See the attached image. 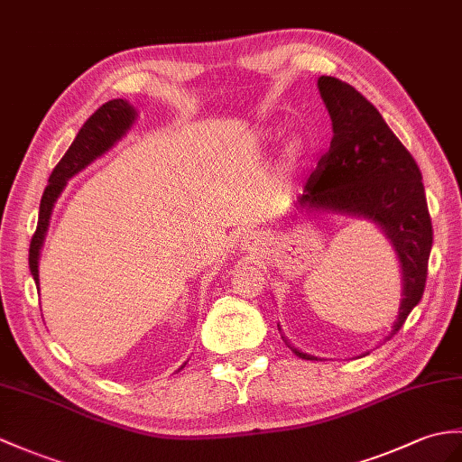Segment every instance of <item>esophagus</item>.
Here are the masks:
<instances>
[{
  "instance_id": "1",
  "label": "esophagus",
  "mask_w": 462,
  "mask_h": 462,
  "mask_svg": "<svg viewBox=\"0 0 462 462\" xmlns=\"http://www.w3.org/2000/svg\"><path fill=\"white\" fill-rule=\"evenodd\" d=\"M257 245H260V238H257L255 234H250V236H245V238L242 240V248L244 250H248V252H254Z\"/></svg>"
}]
</instances>
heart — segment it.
Segmentation results:
<instances>
[{
    "mask_svg": "<svg viewBox=\"0 0 462 462\" xmlns=\"http://www.w3.org/2000/svg\"><path fill=\"white\" fill-rule=\"evenodd\" d=\"M289 155H291L293 159H297L299 155H301V145L291 143V147H289Z\"/></svg>",
    "mask_w": 462,
    "mask_h": 462,
    "instance_id": "obj_1",
    "label": "heart"
}]
</instances>
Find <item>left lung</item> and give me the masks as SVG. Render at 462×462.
I'll use <instances>...</instances> for the list:
<instances>
[{
  "label": "left lung",
  "mask_w": 462,
  "mask_h": 462,
  "mask_svg": "<svg viewBox=\"0 0 462 462\" xmlns=\"http://www.w3.org/2000/svg\"><path fill=\"white\" fill-rule=\"evenodd\" d=\"M317 84L332 122V142L295 207L368 218L385 232L403 275L400 315L390 332L393 337L421 301L433 245L421 171L382 114L356 88L335 77H320ZM291 350L299 358L317 360Z\"/></svg>",
  "instance_id": "1"
}]
</instances>
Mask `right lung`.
<instances>
[{
    "mask_svg": "<svg viewBox=\"0 0 462 462\" xmlns=\"http://www.w3.org/2000/svg\"><path fill=\"white\" fill-rule=\"evenodd\" d=\"M135 108L125 100H110L102 104L98 110H96L88 120L84 122L80 132L74 137L70 143L69 152L62 155V159L52 169L49 177V185L42 192L41 207H39V222L37 230L31 238L29 245V270L33 275L35 283L39 285V252L42 240H45V234L49 228L51 212L62 189L67 187V180L74 177L84 167H88L94 159L104 155L112 145H116L120 139L130 130L134 120H135Z\"/></svg>",
    "mask_w": 462,
    "mask_h": 462,
    "instance_id": "add662e5",
    "label": "right lung"
}]
</instances>
